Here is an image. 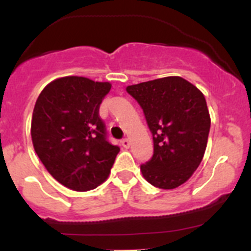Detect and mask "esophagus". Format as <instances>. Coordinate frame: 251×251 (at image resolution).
Returning a JSON list of instances; mask_svg holds the SVG:
<instances>
[{
  "instance_id": "1",
  "label": "esophagus",
  "mask_w": 251,
  "mask_h": 251,
  "mask_svg": "<svg viewBox=\"0 0 251 251\" xmlns=\"http://www.w3.org/2000/svg\"><path fill=\"white\" fill-rule=\"evenodd\" d=\"M130 144H131V143H130V141H128L127 138H124V140L121 141V146H123L124 148H126V149L130 148Z\"/></svg>"
}]
</instances>
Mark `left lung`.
<instances>
[{"label": "left lung", "instance_id": "1", "mask_svg": "<svg viewBox=\"0 0 251 251\" xmlns=\"http://www.w3.org/2000/svg\"><path fill=\"white\" fill-rule=\"evenodd\" d=\"M143 109L153 136L154 153L141 165L144 178L161 189H174L191 178L203 160L210 114L201 90L179 76L126 87Z\"/></svg>", "mask_w": 251, "mask_h": 251}]
</instances>
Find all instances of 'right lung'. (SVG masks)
Instances as JSON below:
<instances>
[{"mask_svg": "<svg viewBox=\"0 0 251 251\" xmlns=\"http://www.w3.org/2000/svg\"><path fill=\"white\" fill-rule=\"evenodd\" d=\"M110 82L83 76L53 80L35 103L31 138L47 171L67 188L95 189L108 178L120 148L105 137L100 118Z\"/></svg>", "mask_w": 251, "mask_h": 251, "instance_id": "right-lung-1", "label": "right lung"}]
</instances>
